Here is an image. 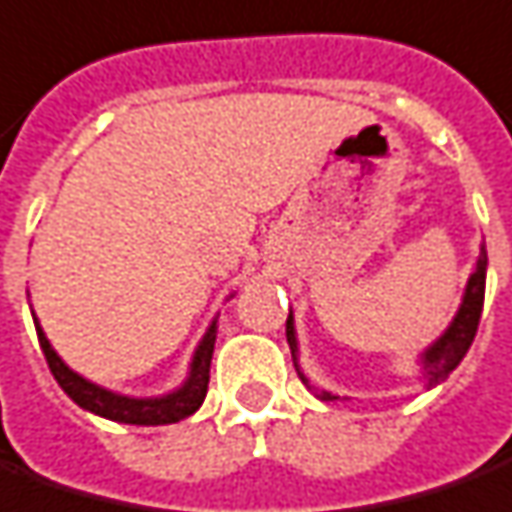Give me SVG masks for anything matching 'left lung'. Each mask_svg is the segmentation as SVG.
Returning a JSON list of instances; mask_svg holds the SVG:
<instances>
[{"label":"left lung","instance_id":"obj_1","mask_svg":"<svg viewBox=\"0 0 512 512\" xmlns=\"http://www.w3.org/2000/svg\"><path fill=\"white\" fill-rule=\"evenodd\" d=\"M485 274H488V252L485 246H479V257H476V269L474 274L468 277V285H465V294H462L460 311L451 319V325L446 328V333L423 350L420 356V373H423V381H426V389L443 384L448 375L457 370L468 347L474 342L476 328H479V316H482V305H485ZM285 336H288V347H291V356H294V367L300 373L302 384L314 392L316 398L322 401H339V395H333L328 389H319L311 384V378L302 373L297 358H300V347H297V330H294V314H288L285 319Z\"/></svg>","mask_w":512,"mask_h":512}]
</instances>
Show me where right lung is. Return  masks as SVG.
Masks as SVG:
<instances>
[{
  "instance_id": "add662e5",
  "label": "right lung",
  "mask_w": 512,
  "mask_h": 512,
  "mask_svg": "<svg viewBox=\"0 0 512 512\" xmlns=\"http://www.w3.org/2000/svg\"><path fill=\"white\" fill-rule=\"evenodd\" d=\"M33 322H36L38 344L44 350V358L50 364V373L55 375L58 387L92 415L109 417L117 423H131V426H165V423H179L184 417H190L204 403L207 384H210L212 350H215V319H212V325L193 353L187 381L179 389H173L168 395H159V398H131V395H120V392H111V389L86 381L83 375L69 370L64 358L52 350L50 339L44 336V328L38 325L36 314H33Z\"/></svg>"
}]
</instances>
